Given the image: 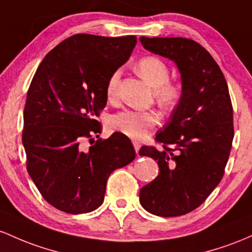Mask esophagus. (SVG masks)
<instances>
[{"label": "esophagus", "mask_w": 252, "mask_h": 252, "mask_svg": "<svg viewBox=\"0 0 252 252\" xmlns=\"http://www.w3.org/2000/svg\"><path fill=\"white\" fill-rule=\"evenodd\" d=\"M133 146H134V150H135V152H139V150H140V143L139 141H137V140H133Z\"/></svg>", "instance_id": "esophagus-1"}]
</instances>
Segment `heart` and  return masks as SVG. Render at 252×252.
<instances>
[{
	"mask_svg": "<svg viewBox=\"0 0 252 252\" xmlns=\"http://www.w3.org/2000/svg\"><path fill=\"white\" fill-rule=\"evenodd\" d=\"M137 71L148 83L156 88V96L165 108H171L181 96V86L169 80V66L162 59L155 56H146L137 63ZM119 77L120 72L115 71L109 76L106 86V94L108 100H115L118 96ZM158 124V115L152 111H134L125 109L113 115L109 120V127L113 131L132 138L141 139L146 137Z\"/></svg>",
	"mask_w": 252,
	"mask_h": 252,
	"instance_id": "1",
	"label": "heart"
}]
</instances>
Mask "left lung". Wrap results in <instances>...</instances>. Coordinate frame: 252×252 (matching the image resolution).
I'll use <instances>...</instances> for the list:
<instances>
[{"mask_svg": "<svg viewBox=\"0 0 252 252\" xmlns=\"http://www.w3.org/2000/svg\"><path fill=\"white\" fill-rule=\"evenodd\" d=\"M146 50L176 63L182 95L170 120L140 156L157 160L159 174L140 189L141 206L159 217H179L199 207L219 185L233 140V109L219 65L205 47L187 38L140 36Z\"/></svg>", "mask_w": 252, "mask_h": 252, "instance_id": "8db88e82", "label": "left lung"}]
</instances>
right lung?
I'll use <instances>...</instances> for the list:
<instances>
[{"mask_svg": "<svg viewBox=\"0 0 252 252\" xmlns=\"http://www.w3.org/2000/svg\"><path fill=\"white\" fill-rule=\"evenodd\" d=\"M135 44V35H71L45 56L33 76L22 132L27 171L59 211L81 214L100 207L109 175L134 159L131 140L119 132L87 152L81 141L98 137L96 117L106 107L107 81Z\"/></svg>", "mask_w": 252, "mask_h": 252, "instance_id": "1", "label": "right lung"}]
</instances>
